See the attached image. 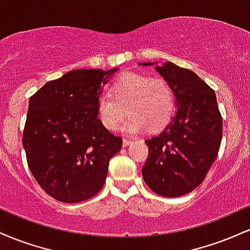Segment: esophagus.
Masks as SVG:
<instances>
[{"instance_id":"1","label":"esophagus","mask_w":250,"mask_h":250,"mask_svg":"<svg viewBox=\"0 0 250 250\" xmlns=\"http://www.w3.org/2000/svg\"><path fill=\"white\" fill-rule=\"evenodd\" d=\"M133 142L131 140H128V139H123V147H127V146L130 145V143Z\"/></svg>"}]
</instances>
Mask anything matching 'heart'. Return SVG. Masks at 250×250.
I'll return each instance as SVG.
<instances>
[{
	"mask_svg": "<svg viewBox=\"0 0 250 250\" xmlns=\"http://www.w3.org/2000/svg\"><path fill=\"white\" fill-rule=\"evenodd\" d=\"M174 91L163 77L127 73L120 76L110 87V95L103 94L96 104L97 117L108 130H116L125 115L121 130L139 134L149 127L159 130L173 116Z\"/></svg>",
	"mask_w": 250,
	"mask_h": 250,
	"instance_id": "1",
	"label": "heart"
}]
</instances>
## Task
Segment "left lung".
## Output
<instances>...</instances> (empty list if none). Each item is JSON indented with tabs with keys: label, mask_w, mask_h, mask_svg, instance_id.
<instances>
[{
	"label": "left lung",
	"mask_w": 250,
	"mask_h": 250,
	"mask_svg": "<svg viewBox=\"0 0 250 250\" xmlns=\"http://www.w3.org/2000/svg\"><path fill=\"white\" fill-rule=\"evenodd\" d=\"M140 65L157 64L153 62ZM155 69L174 91L176 113L157 136L146 140L149 156L142 168L154 193L179 197L205 180L222 140V116L215 91L194 71L165 62Z\"/></svg>",
	"instance_id": "left-lung-1"
}]
</instances>
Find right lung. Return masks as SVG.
I'll use <instances>...</instances> for the list:
<instances>
[{"label": "right lung", "instance_id": "1", "mask_svg": "<svg viewBox=\"0 0 250 250\" xmlns=\"http://www.w3.org/2000/svg\"><path fill=\"white\" fill-rule=\"evenodd\" d=\"M119 70L77 69L45 83L29 99L23 148L29 169L55 200L76 203L101 190L122 139L102 125V84Z\"/></svg>", "mask_w": 250, "mask_h": 250}]
</instances>
